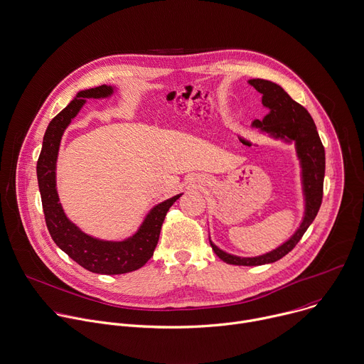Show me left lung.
Masks as SVG:
<instances>
[{
  "mask_svg": "<svg viewBox=\"0 0 364 364\" xmlns=\"http://www.w3.org/2000/svg\"><path fill=\"white\" fill-rule=\"evenodd\" d=\"M249 84L263 95L262 104L269 109L263 119H255L252 126L274 140H282L287 144L294 143L296 156L301 168L300 177L304 198V214L299 228L289 240H286L283 245H280L274 250L262 256L241 257L230 255L217 247L208 237L210 246L214 253L227 264L235 266L270 264L280 260L294 249L309 225L316 218L321 205L323 180L326 168L324 147L309 111L303 105L296 102L283 90V87L273 81L253 78L249 80Z\"/></svg>",
  "mask_w": 364,
  "mask_h": 364,
  "instance_id": "1",
  "label": "left lung"
}]
</instances>
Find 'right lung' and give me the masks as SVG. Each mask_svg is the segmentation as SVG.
<instances>
[{"label": "right lung", "instance_id": "obj_1", "mask_svg": "<svg viewBox=\"0 0 364 364\" xmlns=\"http://www.w3.org/2000/svg\"><path fill=\"white\" fill-rule=\"evenodd\" d=\"M114 85H100L78 91L74 100L48 124L41 154L37 161V178L43 210L54 243L75 263L97 274H124L143 267L159 243L163 221L168 208L183 193L156 204L134 234L124 240H102L84 232L65 214L57 191V159L63 134L88 98H108Z\"/></svg>", "mask_w": 364, "mask_h": 364}]
</instances>
